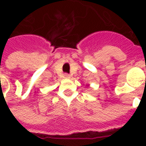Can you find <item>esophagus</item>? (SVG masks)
<instances>
[{
    "label": "esophagus",
    "mask_w": 146,
    "mask_h": 146,
    "mask_svg": "<svg viewBox=\"0 0 146 146\" xmlns=\"http://www.w3.org/2000/svg\"><path fill=\"white\" fill-rule=\"evenodd\" d=\"M64 76H65V78H70V75H69L68 73H65Z\"/></svg>",
    "instance_id": "esophagus-1"
}]
</instances>
